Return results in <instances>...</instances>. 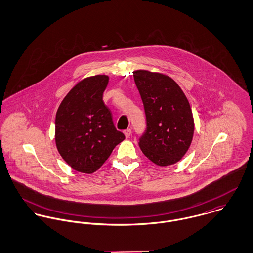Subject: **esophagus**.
<instances>
[{
	"label": "esophagus",
	"mask_w": 253,
	"mask_h": 253,
	"mask_svg": "<svg viewBox=\"0 0 253 253\" xmlns=\"http://www.w3.org/2000/svg\"><path fill=\"white\" fill-rule=\"evenodd\" d=\"M124 133H125L126 137L128 138V137L131 135V129H130V128H127V129H126V130L124 131Z\"/></svg>",
	"instance_id": "34e87169"
}]
</instances>
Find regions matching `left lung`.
Wrapping results in <instances>:
<instances>
[{
    "mask_svg": "<svg viewBox=\"0 0 253 253\" xmlns=\"http://www.w3.org/2000/svg\"><path fill=\"white\" fill-rule=\"evenodd\" d=\"M133 77L146 116V129L139 137L140 149L158 166L175 164L193 139L194 120L189 101L169 76L137 70Z\"/></svg>",
    "mask_w": 253,
    "mask_h": 253,
    "instance_id": "obj_1",
    "label": "left lung"
}]
</instances>
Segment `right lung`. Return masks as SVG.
Segmentation results:
<instances>
[{
  "label": "right lung",
  "mask_w": 253,
  "mask_h": 253,
  "mask_svg": "<svg viewBox=\"0 0 253 253\" xmlns=\"http://www.w3.org/2000/svg\"><path fill=\"white\" fill-rule=\"evenodd\" d=\"M108 81L105 75L84 79L65 96L56 113L57 150L80 172L96 171L125 139V134L116 129L112 113L102 100Z\"/></svg>",
  "instance_id": "right-lung-1"
}]
</instances>
